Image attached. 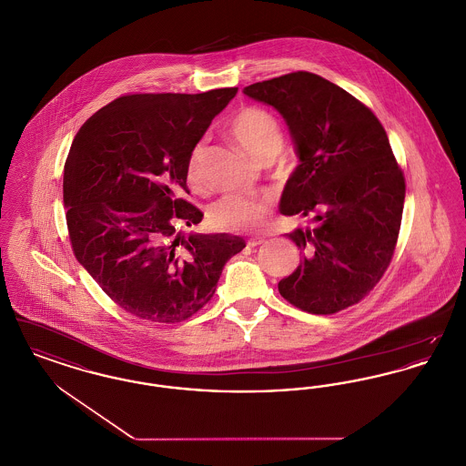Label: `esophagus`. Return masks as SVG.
Returning <instances> with one entry per match:
<instances>
[{
  "label": "esophagus",
  "mask_w": 466,
  "mask_h": 466,
  "mask_svg": "<svg viewBox=\"0 0 466 466\" xmlns=\"http://www.w3.org/2000/svg\"><path fill=\"white\" fill-rule=\"evenodd\" d=\"M264 243H266V239H249L246 244H248L249 248H257V246H260V244Z\"/></svg>",
  "instance_id": "obj_1"
}]
</instances>
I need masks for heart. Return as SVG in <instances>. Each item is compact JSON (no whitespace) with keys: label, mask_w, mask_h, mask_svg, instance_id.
<instances>
[{"label":"heart","mask_w":466,"mask_h":466,"mask_svg":"<svg viewBox=\"0 0 466 466\" xmlns=\"http://www.w3.org/2000/svg\"><path fill=\"white\" fill-rule=\"evenodd\" d=\"M230 133L244 150L258 162L272 160L283 147L279 122L270 111L258 106H244L230 120ZM204 141L196 143L187 160V181L199 190L204 185ZM270 206L264 199L228 194L211 204L208 218L215 230L244 234L257 232L267 223Z\"/></svg>","instance_id":"obj_1"}]
</instances>
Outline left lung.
Here are the masks:
<instances>
[{"label": "left lung", "instance_id": "left-lung-1", "mask_svg": "<svg viewBox=\"0 0 466 466\" xmlns=\"http://www.w3.org/2000/svg\"><path fill=\"white\" fill-rule=\"evenodd\" d=\"M244 94L279 111L297 147L300 164L281 213L312 217V228L289 234L302 262L279 281L281 297L310 314L355 306L380 281L399 241L405 177L388 134L369 106L309 71Z\"/></svg>", "mask_w": 466, "mask_h": 466}]
</instances>
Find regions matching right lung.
<instances>
[{
	"mask_svg": "<svg viewBox=\"0 0 466 466\" xmlns=\"http://www.w3.org/2000/svg\"><path fill=\"white\" fill-rule=\"evenodd\" d=\"M236 92L120 96L73 139L63 181L73 253L139 319L192 318L213 299L227 260L246 246L228 234L183 236L202 220L183 199L187 160Z\"/></svg>",
	"mask_w": 466,
	"mask_h": 466,
	"instance_id": "right-lung-1",
	"label": "right lung"
}]
</instances>
